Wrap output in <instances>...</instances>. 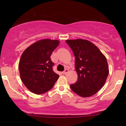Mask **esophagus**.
<instances>
[{
	"mask_svg": "<svg viewBox=\"0 0 126 126\" xmlns=\"http://www.w3.org/2000/svg\"><path fill=\"white\" fill-rule=\"evenodd\" d=\"M68 72H69V70H68V69H66L64 70V71L63 72V74H67Z\"/></svg>",
	"mask_w": 126,
	"mask_h": 126,
	"instance_id": "obj_1",
	"label": "esophagus"
}]
</instances>
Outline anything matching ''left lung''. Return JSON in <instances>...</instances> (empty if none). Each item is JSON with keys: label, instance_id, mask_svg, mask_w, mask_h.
<instances>
[{"label": "left lung", "instance_id": "obj_1", "mask_svg": "<svg viewBox=\"0 0 126 126\" xmlns=\"http://www.w3.org/2000/svg\"><path fill=\"white\" fill-rule=\"evenodd\" d=\"M75 57L78 80L70 88L82 97L92 96L105 84L109 73L107 60L99 48L86 40L66 41Z\"/></svg>", "mask_w": 126, "mask_h": 126}]
</instances>
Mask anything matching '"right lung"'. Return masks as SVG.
Listing matches in <instances>:
<instances>
[{
	"label": "right lung",
	"mask_w": 126,
	"mask_h": 126,
	"mask_svg": "<svg viewBox=\"0 0 126 126\" xmlns=\"http://www.w3.org/2000/svg\"><path fill=\"white\" fill-rule=\"evenodd\" d=\"M59 40H39L28 47L19 63L21 79L25 86L35 94H43L51 89L59 75L54 72L50 56L59 46Z\"/></svg>",
	"instance_id": "add662e5"
}]
</instances>
